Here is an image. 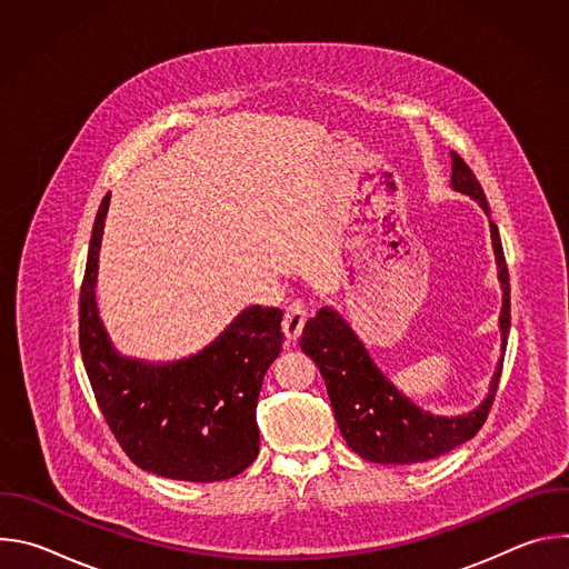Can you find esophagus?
Returning a JSON list of instances; mask_svg holds the SVG:
<instances>
[{
	"label": "esophagus",
	"instance_id": "esophagus-1",
	"mask_svg": "<svg viewBox=\"0 0 569 569\" xmlns=\"http://www.w3.org/2000/svg\"><path fill=\"white\" fill-rule=\"evenodd\" d=\"M306 319H308V312H306L303 303L292 301V303L286 308L281 327H283V333H286V338H288L290 342H292V340H297V338L301 336V329H303Z\"/></svg>",
	"mask_w": 569,
	"mask_h": 569
}]
</instances>
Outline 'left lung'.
<instances>
[{
  "instance_id": "obj_1",
  "label": "left lung",
  "mask_w": 569,
  "mask_h": 569,
  "mask_svg": "<svg viewBox=\"0 0 569 569\" xmlns=\"http://www.w3.org/2000/svg\"><path fill=\"white\" fill-rule=\"evenodd\" d=\"M450 154L452 189L472 198L483 209V213L491 218L489 202H486V196L475 173L457 152ZM489 224L498 263V279L502 288V356L498 360L489 393H486L479 408L457 417L430 415L419 408L415 400L400 393V389L380 371L362 340L338 310H333L331 306H321L319 312L306 321L299 340L301 351L317 365L323 382H327L338 428L347 446L362 459L398 466L430 461L472 439L483 426L486 417H489L511 329L509 270L505 263L500 231L493 220H489Z\"/></svg>"
}]
</instances>
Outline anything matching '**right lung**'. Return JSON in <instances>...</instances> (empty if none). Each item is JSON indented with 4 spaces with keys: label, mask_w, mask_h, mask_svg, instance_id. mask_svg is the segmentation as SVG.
<instances>
[{
    "label": "right lung",
    "mask_w": 569,
    "mask_h": 569,
    "mask_svg": "<svg viewBox=\"0 0 569 569\" xmlns=\"http://www.w3.org/2000/svg\"><path fill=\"white\" fill-rule=\"evenodd\" d=\"M108 207L110 193L94 220L80 288V353L99 408L141 470L180 481L236 477L259 455L257 402L281 353L283 312L248 306L211 345L176 362L121 356L94 292Z\"/></svg>",
    "instance_id": "right-lung-1"
}]
</instances>
